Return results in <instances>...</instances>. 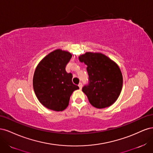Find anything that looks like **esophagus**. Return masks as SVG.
Instances as JSON below:
<instances>
[{"label":"esophagus","instance_id":"obj_1","mask_svg":"<svg viewBox=\"0 0 153 153\" xmlns=\"http://www.w3.org/2000/svg\"><path fill=\"white\" fill-rule=\"evenodd\" d=\"M78 87H79L80 89H82V83H80V84H78Z\"/></svg>","mask_w":153,"mask_h":153}]
</instances>
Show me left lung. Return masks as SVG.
<instances>
[{
    "label": "left lung",
    "instance_id": "8db88e82",
    "mask_svg": "<svg viewBox=\"0 0 153 153\" xmlns=\"http://www.w3.org/2000/svg\"><path fill=\"white\" fill-rule=\"evenodd\" d=\"M87 66L88 84L82 88L90 103L97 108L112 105L123 87V75L119 66L102 53L87 52L79 57Z\"/></svg>",
    "mask_w": 153,
    "mask_h": 153
}]
</instances>
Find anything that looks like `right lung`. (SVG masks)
Returning <instances> with one entry per match:
<instances>
[{
	"mask_svg": "<svg viewBox=\"0 0 153 153\" xmlns=\"http://www.w3.org/2000/svg\"><path fill=\"white\" fill-rule=\"evenodd\" d=\"M71 57L68 52L56 50L47 55L36 69L33 77L35 94L40 103L48 109H66L73 92L79 89L72 82V74L66 71Z\"/></svg>",
	"mask_w": 153,
	"mask_h": 153,
	"instance_id": "obj_1",
	"label": "right lung"
}]
</instances>
